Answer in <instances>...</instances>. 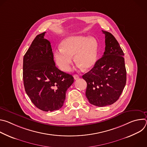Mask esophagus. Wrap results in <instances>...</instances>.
<instances>
[{
    "mask_svg": "<svg viewBox=\"0 0 147 147\" xmlns=\"http://www.w3.org/2000/svg\"><path fill=\"white\" fill-rule=\"evenodd\" d=\"M73 77H74V78L75 80H77V79H78L79 77H80L78 74H74V75L73 76Z\"/></svg>",
    "mask_w": 147,
    "mask_h": 147,
    "instance_id": "34e87169",
    "label": "esophagus"
}]
</instances>
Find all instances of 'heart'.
I'll return each mask as SVG.
<instances>
[{"instance_id": "b5f03b06", "label": "heart", "mask_w": 147, "mask_h": 147, "mask_svg": "<svg viewBox=\"0 0 147 147\" xmlns=\"http://www.w3.org/2000/svg\"><path fill=\"white\" fill-rule=\"evenodd\" d=\"M60 48L55 52L54 56L57 65L64 71L70 70L73 56L76 63L86 70L92 67L96 61L98 46L93 37L67 36L61 41Z\"/></svg>"}]
</instances>
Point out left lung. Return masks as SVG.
Here are the masks:
<instances>
[{"label":"left lung","instance_id":"obj_1","mask_svg":"<svg viewBox=\"0 0 147 147\" xmlns=\"http://www.w3.org/2000/svg\"><path fill=\"white\" fill-rule=\"evenodd\" d=\"M102 32L105 35L103 55L93 68L82 76L87 84L86 95L89 102L99 107L115 103L126 83L124 53L111 33Z\"/></svg>","mask_w":147,"mask_h":147}]
</instances>
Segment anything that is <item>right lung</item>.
I'll use <instances>...</instances> for the list:
<instances>
[{"mask_svg":"<svg viewBox=\"0 0 147 147\" xmlns=\"http://www.w3.org/2000/svg\"><path fill=\"white\" fill-rule=\"evenodd\" d=\"M45 32L38 35L23 58V81L26 92L38 109L48 112L60 109L73 77L55 66L50 42Z\"/></svg>","mask_w":147,"mask_h":147,"instance_id":"obj_1","label":"right lung"}]
</instances>
